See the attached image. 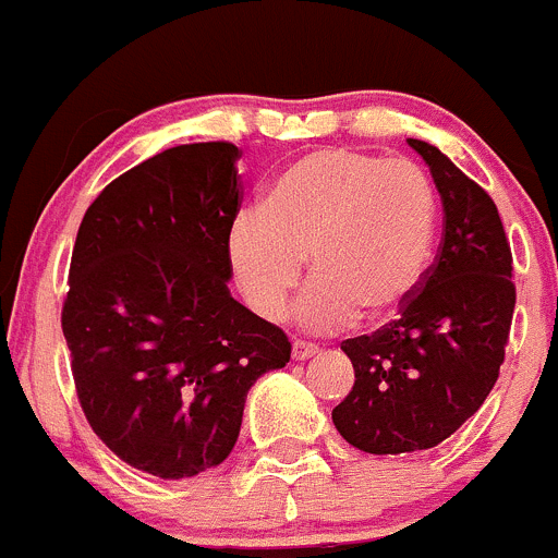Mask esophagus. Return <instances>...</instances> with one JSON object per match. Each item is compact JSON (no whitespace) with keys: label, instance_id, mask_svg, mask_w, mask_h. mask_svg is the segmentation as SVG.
<instances>
[{"label":"esophagus","instance_id":"34e87169","mask_svg":"<svg viewBox=\"0 0 558 558\" xmlns=\"http://www.w3.org/2000/svg\"><path fill=\"white\" fill-rule=\"evenodd\" d=\"M319 347L312 344V341H303V339H295L292 341V361H306V357L317 355Z\"/></svg>","mask_w":558,"mask_h":558}]
</instances>
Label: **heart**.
<instances>
[{
	"instance_id": "heart-1",
	"label": "heart",
	"mask_w": 558,
	"mask_h": 558,
	"mask_svg": "<svg viewBox=\"0 0 558 558\" xmlns=\"http://www.w3.org/2000/svg\"><path fill=\"white\" fill-rule=\"evenodd\" d=\"M434 239L437 192L415 162L319 148L281 170L263 211L233 219L228 263L246 306L279 319L308 257L317 279L295 317L319 330L404 306L432 263Z\"/></svg>"
}]
</instances>
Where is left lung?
Returning <instances> with one entry per match:
<instances>
[{
    "label": "left lung",
    "instance_id": "1",
    "mask_svg": "<svg viewBox=\"0 0 558 558\" xmlns=\"http://www.w3.org/2000/svg\"><path fill=\"white\" fill-rule=\"evenodd\" d=\"M410 146L442 195V244L399 317L341 341L355 385L333 426L374 456L437 448L464 426L499 379L515 308L496 203L437 146L415 137Z\"/></svg>",
    "mask_w": 558,
    "mask_h": 558
}]
</instances>
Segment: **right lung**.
<instances>
[{
	"instance_id": "1",
	"label": "right lung",
	"mask_w": 558,
	"mask_h": 558,
	"mask_svg": "<svg viewBox=\"0 0 558 558\" xmlns=\"http://www.w3.org/2000/svg\"><path fill=\"white\" fill-rule=\"evenodd\" d=\"M228 141L186 143L110 181L86 208L62 330L92 432L124 464L181 480L222 464L287 333L230 298L241 211Z\"/></svg>"
}]
</instances>
